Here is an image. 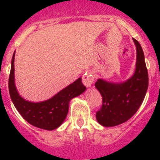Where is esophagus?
I'll use <instances>...</instances> for the list:
<instances>
[{"label": "esophagus", "instance_id": "obj_1", "mask_svg": "<svg viewBox=\"0 0 160 160\" xmlns=\"http://www.w3.org/2000/svg\"><path fill=\"white\" fill-rule=\"evenodd\" d=\"M94 80H95V76L91 73L85 74L82 76V82L86 87H90L94 82Z\"/></svg>", "mask_w": 160, "mask_h": 160}]
</instances>
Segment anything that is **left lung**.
<instances>
[{
  "label": "left lung",
  "mask_w": 160,
  "mask_h": 160,
  "mask_svg": "<svg viewBox=\"0 0 160 160\" xmlns=\"http://www.w3.org/2000/svg\"><path fill=\"white\" fill-rule=\"evenodd\" d=\"M133 41L137 51L134 75L124 82L113 83L99 79L95 84L103 101L102 107L96 112V119L103 126H116L129 120L139 109L146 95L149 77L144 51L135 39Z\"/></svg>",
  "instance_id": "1"
}]
</instances>
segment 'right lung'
Masks as SVG:
<instances>
[{"instance_id": "right-lung-1", "label": "right lung", "mask_w": 160, "mask_h": 160, "mask_svg": "<svg viewBox=\"0 0 160 160\" xmlns=\"http://www.w3.org/2000/svg\"><path fill=\"white\" fill-rule=\"evenodd\" d=\"M15 52L11 60L9 76V92L14 105L29 124L46 130H53L61 125L67 116L69 104L73 98L85 92L81 78L58 92L53 97L41 102H31L19 95L15 84Z\"/></svg>"}]
</instances>
